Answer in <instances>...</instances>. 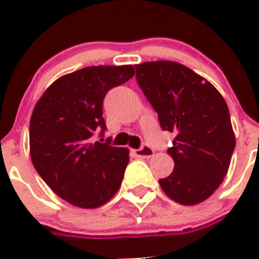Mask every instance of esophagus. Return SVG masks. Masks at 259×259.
<instances>
[{"label": "esophagus", "instance_id": "esophagus-1", "mask_svg": "<svg viewBox=\"0 0 259 259\" xmlns=\"http://www.w3.org/2000/svg\"><path fill=\"white\" fill-rule=\"evenodd\" d=\"M134 154L137 156H139V158L149 159L154 155V150L153 149L149 148V146H143V148H140V149H135Z\"/></svg>", "mask_w": 259, "mask_h": 259}]
</instances>
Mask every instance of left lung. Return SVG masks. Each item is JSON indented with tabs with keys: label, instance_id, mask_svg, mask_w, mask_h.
I'll return each mask as SVG.
<instances>
[{
	"label": "left lung",
	"instance_id": "1",
	"mask_svg": "<svg viewBox=\"0 0 259 259\" xmlns=\"http://www.w3.org/2000/svg\"><path fill=\"white\" fill-rule=\"evenodd\" d=\"M135 69L160 126L176 134L168 150L174 170L159 184L174 202L199 204L222 184L236 146L226 100L209 81L179 62L149 61Z\"/></svg>",
	"mask_w": 259,
	"mask_h": 259
}]
</instances>
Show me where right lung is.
I'll use <instances>...</instances> for the list:
<instances>
[{"instance_id":"obj_1","label":"right lung","mask_w":259,"mask_h":259,"mask_svg":"<svg viewBox=\"0 0 259 259\" xmlns=\"http://www.w3.org/2000/svg\"><path fill=\"white\" fill-rule=\"evenodd\" d=\"M133 65L88 66L55 80L33 108L30 155L46 184L75 207L108 203L121 185L129 149L93 143L106 93L132 79Z\"/></svg>"}]
</instances>
